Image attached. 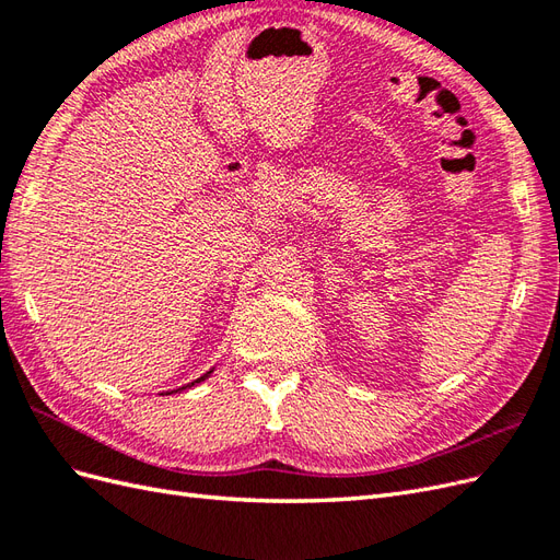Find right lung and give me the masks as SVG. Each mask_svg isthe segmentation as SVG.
I'll return each instance as SVG.
<instances>
[{"mask_svg":"<svg viewBox=\"0 0 560 560\" xmlns=\"http://www.w3.org/2000/svg\"><path fill=\"white\" fill-rule=\"evenodd\" d=\"M212 371H214V369H210V371H208V374H202V376H200V378H196V381H191V383H189V385H184V387H177V389H173V393H179V389H186V387H194V385H196V383H200V381H206V378H208V376H210V374H212ZM173 393H165V395H173Z\"/></svg>","mask_w":560,"mask_h":560,"instance_id":"right-lung-1","label":"right lung"}]
</instances>
